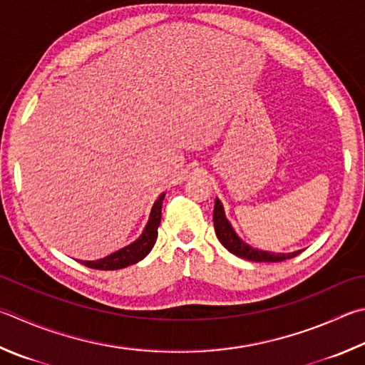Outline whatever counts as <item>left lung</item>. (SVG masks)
Masks as SVG:
<instances>
[{"instance_id":"obj_1","label":"left lung","mask_w":365,"mask_h":365,"mask_svg":"<svg viewBox=\"0 0 365 365\" xmlns=\"http://www.w3.org/2000/svg\"><path fill=\"white\" fill-rule=\"evenodd\" d=\"M214 227L218 241H220L225 249H228L231 254H235L241 258H246L250 262H284L289 260V258H294L302 250L292 252V254H274V252H264V250H257L247 246L246 242L241 241L237 235L235 233L233 227H231L230 222L225 217V210L222 202L215 200V207H214Z\"/></svg>"}]
</instances>
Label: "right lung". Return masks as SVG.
I'll use <instances>...</instances> for the list:
<instances>
[{
    "instance_id": "obj_1",
    "label": "right lung",
    "mask_w": 365,
    "mask_h": 365,
    "mask_svg": "<svg viewBox=\"0 0 365 365\" xmlns=\"http://www.w3.org/2000/svg\"><path fill=\"white\" fill-rule=\"evenodd\" d=\"M164 195L165 193H163L160 197H158L153 209H151L147 227H145L142 236L138 237L135 242H132L130 246L115 252V254L101 258V260L81 262L84 267L92 268V269H102V271L121 269V268L129 267V264L140 262L143 257H147L150 254V250L153 249L158 237V227H160L161 223V207H163Z\"/></svg>"
}]
</instances>
